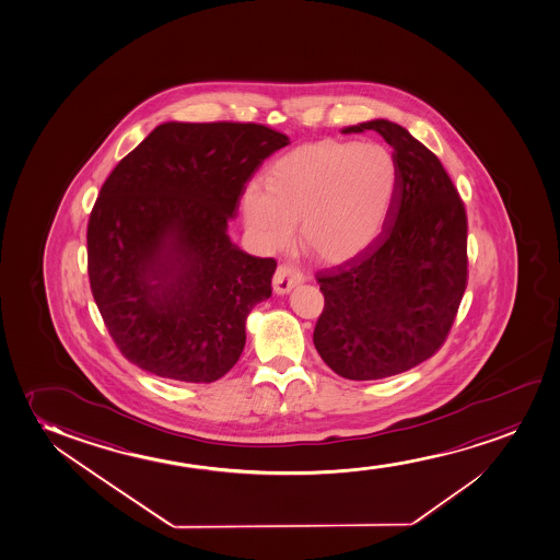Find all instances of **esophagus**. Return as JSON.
Listing matches in <instances>:
<instances>
[{"mask_svg":"<svg viewBox=\"0 0 560 560\" xmlns=\"http://www.w3.org/2000/svg\"><path fill=\"white\" fill-rule=\"evenodd\" d=\"M302 281H304V277H302L299 269L294 268L292 264H281L276 269V276H273V291L277 294H284Z\"/></svg>","mask_w":560,"mask_h":560,"instance_id":"34e87169","label":"esophagus"}]
</instances>
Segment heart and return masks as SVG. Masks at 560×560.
I'll list each match as a JSON object with an SVG mask.
<instances>
[{"mask_svg":"<svg viewBox=\"0 0 560 560\" xmlns=\"http://www.w3.org/2000/svg\"><path fill=\"white\" fill-rule=\"evenodd\" d=\"M399 186L392 150L380 142L320 140L287 153L264 188L243 199L248 232L269 250L300 241L327 261L348 260L378 237Z\"/></svg>","mask_w":560,"mask_h":560,"instance_id":"heart-1","label":"heart"}]
</instances>
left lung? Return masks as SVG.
I'll use <instances>...</instances> for the list:
<instances>
[{"mask_svg": "<svg viewBox=\"0 0 560 560\" xmlns=\"http://www.w3.org/2000/svg\"><path fill=\"white\" fill-rule=\"evenodd\" d=\"M376 131L392 145L399 186L378 237L315 279L325 296L313 343L341 378L380 380L423 363L448 338L467 287V212L435 153L374 119L341 132Z\"/></svg>", "mask_w": 560, "mask_h": 560, "instance_id": "8db88e82", "label": "left lung"}]
</instances>
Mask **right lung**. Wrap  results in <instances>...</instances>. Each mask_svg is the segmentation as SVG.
I'll use <instances>...</instances> for the list:
<instances>
[{"instance_id": "add662e5", "label": "right lung", "mask_w": 560, "mask_h": 560, "mask_svg": "<svg viewBox=\"0 0 560 560\" xmlns=\"http://www.w3.org/2000/svg\"><path fill=\"white\" fill-rule=\"evenodd\" d=\"M287 144L266 125L171 121L109 173L89 217V283L127 361L191 384L240 361L277 261L243 253L225 230L261 161Z\"/></svg>"}]
</instances>
